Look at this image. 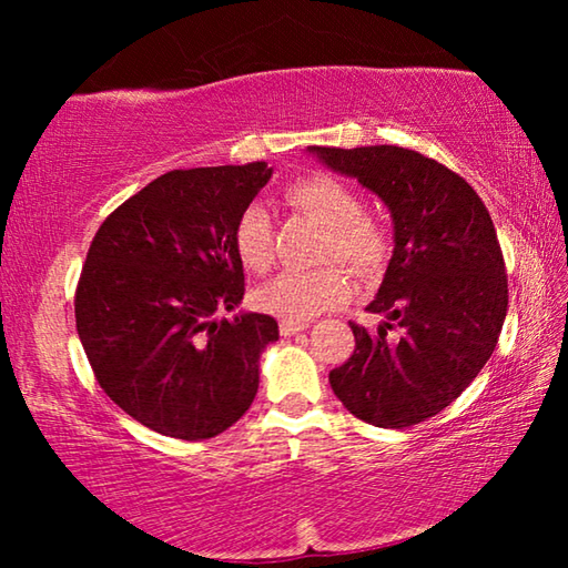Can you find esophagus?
Segmentation results:
<instances>
[{
    "label": "esophagus",
    "mask_w": 568,
    "mask_h": 568,
    "mask_svg": "<svg viewBox=\"0 0 568 568\" xmlns=\"http://www.w3.org/2000/svg\"><path fill=\"white\" fill-rule=\"evenodd\" d=\"M307 328V323H293V321H281V335H285V338H291V335L301 333Z\"/></svg>",
    "instance_id": "1"
}]
</instances>
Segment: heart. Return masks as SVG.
<instances>
[{"mask_svg": "<svg viewBox=\"0 0 568 568\" xmlns=\"http://www.w3.org/2000/svg\"><path fill=\"white\" fill-rule=\"evenodd\" d=\"M287 205L328 225L323 261H341L358 275H373L386 263L390 235L378 217L363 213L358 192L331 175H303L283 190ZM233 247L245 271L263 273L273 263V225L263 205H247L237 215ZM353 293L351 277L338 265L318 271H285L257 287L255 303L275 318L307 323Z\"/></svg>", "mask_w": 568, "mask_h": 568, "instance_id": "b5f03b06", "label": "heart"}]
</instances>
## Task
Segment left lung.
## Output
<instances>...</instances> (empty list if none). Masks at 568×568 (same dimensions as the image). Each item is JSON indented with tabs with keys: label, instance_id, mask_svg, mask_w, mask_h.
I'll return each mask as SVG.
<instances>
[{
	"label": "left lung",
	"instance_id": "left-lung-1",
	"mask_svg": "<svg viewBox=\"0 0 568 568\" xmlns=\"http://www.w3.org/2000/svg\"><path fill=\"white\" fill-rule=\"evenodd\" d=\"M307 150L376 192L396 233L368 305L386 323L368 331L351 321L355 348L331 371V388L371 426H416L468 388L501 335L508 281L494 220L464 178L416 150Z\"/></svg>",
	"mask_w": 568,
	"mask_h": 568
}]
</instances>
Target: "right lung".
Segmentation results:
<instances>
[{
    "label": "right lung",
    "mask_w": 568,
    "mask_h": 568,
    "mask_svg": "<svg viewBox=\"0 0 568 568\" xmlns=\"http://www.w3.org/2000/svg\"><path fill=\"white\" fill-rule=\"evenodd\" d=\"M265 162L172 170L104 217L74 291V321L100 388L150 430L223 434L250 408L271 315L233 311L245 295L237 215Z\"/></svg>",
    "instance_id": "add662e5"
}]
</instances>
